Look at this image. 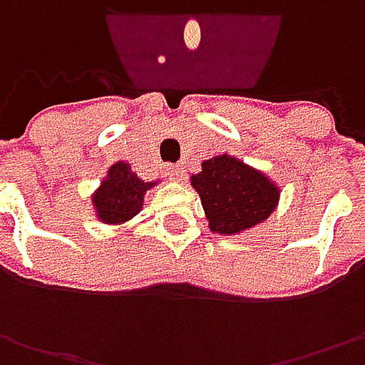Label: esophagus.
<instances>
[{
    "label": "esophagus",
    "instance_id": "obj_1",
    "mask_svg": "<svg viewBox=\"0 0 365 365\" xmlns=\"http://www.w3.org/2000/svg\"><path fill=\"white\" fill-rule=\"evenodd\" d=\"M166 175L170 176L173 180H182L185 178V170L180 166H168L166 168Z\"/></svg>",
    "mask_w": 365,
    "mask_h": 365
}]
</instances>
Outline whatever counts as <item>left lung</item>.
Segmentation results:
<instances>
[{
  "label": "left lung",
  "instance_id": "obj_1",
  "mask_svg": "<svg viewBox=\"0 0 365 365\" xmlns=\"http://www.w3.org/2000/svg\"><path fill=\"white\" fill-rule=\"evenodd\" d=\"M199 192L209 230L219 235H240L272 215L280 189L270 176L232 154H219L190 176Z\"/></svg>",
  "mask_w": 365,
  "mask_h": 365
}]
</instances>
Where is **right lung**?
Returning <instances> with one entry per match:
<instances>
[{
	"instance_id": "obj_1",
	"label": "right lung",
	"mask_w": 365,
	"mask_h": 365,
	"mask_svg": "<svg viewBox=\"0 0 365 365\" xmlns=\"http://www.w3.org/2000/svg\"><path fill=\"white\" fill-rule=\"evenodd\" d=\"M158 180L146 182L135 175L130 162H115L109 166L101 185L93 192L95 217L106 225H123L133 219L144 205V195L154 189Z\"/></svg>"
}]
</instances>
